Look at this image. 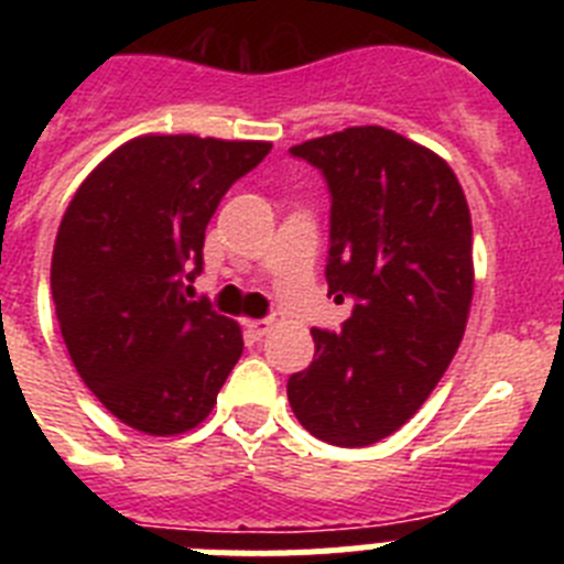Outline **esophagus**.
Masks as SVG:
<instances>
[{
	"instance_id": "esophagus-1",
	"label": "esophagus",
	"mask_w": 564,
	"mask_h": 564,
	"mask_svg": "<svg viewBox=\"0 0 564 564\" xmlns=\"http://www.w3.org/2000/svg\"><path fill=\"white\" fill-rule=\"evenodd\" d=\"M271 325L268 322H246V336L253 338V341H262V336H268Z\"/></svg>"
}]
</instances>
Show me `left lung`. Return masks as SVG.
<instances>
[{
	"label": "left lung",
	"instance_id": "obj_1",
	"mask_svg": "<svg viewBox=\"0 0 564 564\" xmlns=\"http://www.w3.org/2000/svg\"><path fill=\"white\" fill-rule=\"evenodd\" d=\"M291 154L330 186L327 288L356 307L338 333L311 330L316 356L288 378V401L318 441L370 446L421 410L460 347L471 214L449 163L392 129L350 127Z\"/></svg>",
	"mask_w": 564,
	"mask_h": 564
}]
</instances>
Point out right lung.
Masks as SVG:
<instances>
[{"label": "right lung", "mask_w": 564, "mask_h": 564, "mask_svg": "<svg viewBox=\"0 0 564 564\" xmlns=\"http://www.w3.org/2000/svg\"><path fill=\"white\" fill-rule=\"evenodd\" d=\"M268 141L141 134L78 186L53 246L50 288L78 376L115 417L169 437L208 417L242 356V330L192 302L206 226Z\"/></svg>", "instance_id": "1"}]
</instances>
